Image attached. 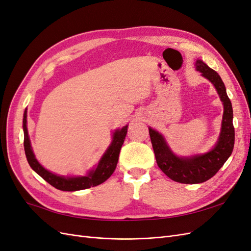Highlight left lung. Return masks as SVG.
Segmentation results:
<instances>
[{"label":"left lung","mask_w":251,"mask_h":251,"mask_svg":"<svg viewBox=\"0 0 251 251\" xmlns=\"http://www.w3.org/2000/svg\"><path fill=\"white\" fill-rule=\"evenodd\" d=\"M195 68L203 77L214 85L223 103L224 111L221 131L215 147L203 154L178 156L172 151L164 136L149 126L150 137L158 166L169 178L184 184L202 183L214 177L230 157L234 146L232 105L227 96L223 80L215 70H212L201 59L196 60Z\"/></svg>","instance_id":"8db88e82"}]
</instances>
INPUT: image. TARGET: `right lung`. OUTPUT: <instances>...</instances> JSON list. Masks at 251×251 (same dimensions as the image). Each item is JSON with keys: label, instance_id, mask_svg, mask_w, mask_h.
Returning <instances> with one entry per match:
<instances>
[{"label": "right lung", "instance_id": "add662e5", "mask_svg": "<svg viewBox=\"0 0 251 251\" xmlns=\"http://www.w3.org/2000/svg\"><path fill=\"white\" fill-rule=\"evenodd\" d=\"M127 126H125L124 127L114 131L110 146L105 150L100 160L98 161V164L94 169L90 170L83 176H59V175L45 169L35 158L28 135L26 109L24 112V118H23V131H24V149L27 161L37 175H40L45 181H47L49 184L59 189V191L76 192L100 185L109 179L116 169L120 149L123 147L126 136Z\"/></svg>", "mask_w": 251, "mask_h": 251}]
</instances>
